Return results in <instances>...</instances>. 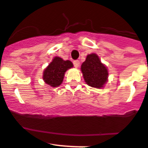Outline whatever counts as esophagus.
Here are the masks:
<instances>
[{
    "instance_id": "34e87169",
    "label": "esophagus",
    "mask_w": 148,
    "mask_h": 148,
    "mask_svg": "<svg viewBox=\"0 0 148 148\" xmlns=\"http://www.w3.org/2000/svg\"><path fill=\"white\" fill-rule=\"evenodd\" d=\"M73 63H74V67H75V68H77V69L78 67L79 66V62L78 61V60H75V61H74V62H73Z\"/></svg>"
}]
</instances>
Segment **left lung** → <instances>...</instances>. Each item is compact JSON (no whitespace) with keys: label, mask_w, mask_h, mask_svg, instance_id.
I'll return each instance as SVG.
<instances>
[{"label":"left lung","mask_w":148,"mask_h":148,"mask_svg":"<svg viewBox=\"0 0 148 148\" xmlns=\"http://www.w3.org/2000/svg\"><path fill=\"white\" fill-rule=\"evenodd\" d=\"M80 69L85 82L89 86L103 88L107 83L109 77L107 67L101 62L96 53L87 55Z\"/></svg>","instance_id":"obj_1"}]
</instances>
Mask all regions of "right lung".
I'll return each mask as SVG.
<instances>
[{
	"label": "right lung",
	"instance_id": "obj_1",
	"mask_svg": "<svg viewBox=\"0 0 148 148\" xmlns=\"http://www.w3.org/2000/svg\"><path fill=\"white\" fill-rule=\"evenodd\" d=\"M70 60H64L59 56H55L43 71L44 82L51 87H58L63 81L67 70L73 68Z\"/></svg>",
	"mask_w": 148,
	"mask_h": 148
}]
</instances>
